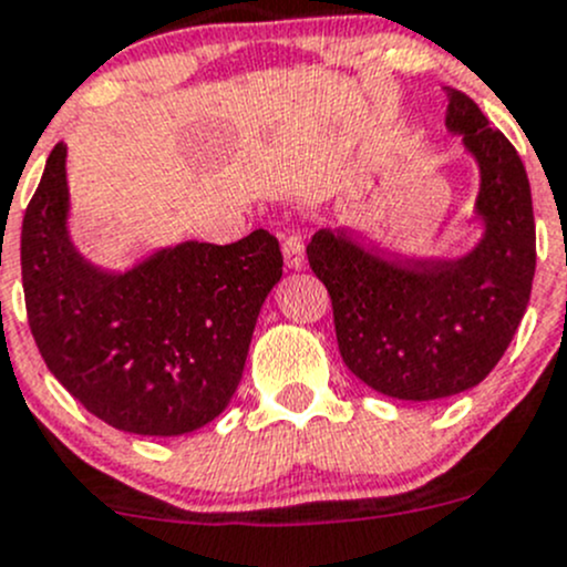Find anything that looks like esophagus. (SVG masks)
Wrapping results in <instances>:
<instances>
[{
  "instance_id": "esophagus-1",
  "label": "esophagus",
  "mask_w": 567,
  "mask_h": 567,
  "mask_svg": "<svg viewBox=\"0 0 567 567\" xmlns=\"http://www.w3.org/2000/svg\"><path fill=\"white\" fill-rule=\"evenodd\" d=\"M281 248H284V261L289 270H302V267H306V243H302V235H297V231H286Z\"/></svg>"
}]
</instances>
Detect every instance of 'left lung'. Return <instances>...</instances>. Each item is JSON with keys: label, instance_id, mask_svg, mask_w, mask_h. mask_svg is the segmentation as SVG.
Instances as JSON below:
<instances>
[{"label": "left lung", "instance_id": "left-lung-1", "mask_svg": "<svg viewBox=\"0 0 567 567\" xmlns=\"http://www.w3.org/2000/svg\"><path fill=\"white\" fill-rule=\"evenodd\" d=\"M447 92V131L477 163L481 240L458 259H395L319 229L308 261L327 286L341 358L377 393L436 401L492 373L527 311L535 276L533 194L513 144L464 92Z\"/></svg>", "mask_w": 567, "mask_h": 567}]
</instances>
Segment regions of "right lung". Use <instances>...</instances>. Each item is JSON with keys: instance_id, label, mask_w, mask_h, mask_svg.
Wrapping results in <instances>:
<instances>
[{"instance_id": "1", "label": "right lung", "mask_w": 567, "mask_h": 567, "mask_svg": "<svg viewBox=\"0 0 567 567\" xmlns=\"http://www.w3.org/2000/svg\"><path fill=\"white\" fill-rule=\"evenodd\" d=\"M65 161L68 144H56L21 226L27 317L45 365L127 434L179 436L213 423L284 276L278 240L265 229L231 245L185 240L109 270L70 237Z\"/></svg>"}]
</instances>
